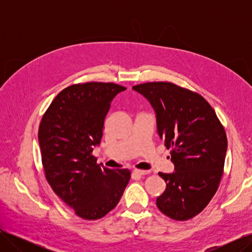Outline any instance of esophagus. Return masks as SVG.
<instances>
[{
  "label": "esophagus",
  "instance_id": "1",
  "mask_svg": "<svg viewBox=\"0 0 252 252\" xmlns=\"http://www.w3.org/2000/svg\"><path fill=\"white\" fill-rule=\"evenodd\" d=\"M148 172L149 171H147V170H140V169H134L133 170V174H135V175H145V174H148Z\"/></svg>",
  "mask_w": 252,
  "mask_h": 252
}]
</instances>
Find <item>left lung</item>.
<instances>
[{
	"instance_id": "1",
	"label": "left lung",
	"mask_w": 252,
	"mask_h": 252,
	"mask_svg": "<svg viewBox=\"0 0 252 252\" xmlns=\"http://www.w3.org/2000/svg\"><path fill=\"white\" fill-rule=\"evenodd\" d=\"M133 90L157 113L159 139L171 149L174 172L158 175L166 182L157 199L162 213L175 220L192 219L208 205L223 177L227 136L216 111L194 91L170 82H148Z\"/></svg>"
}]
</instances>
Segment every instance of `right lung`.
Here are the masks:
<instances>
[{"mask_svg":"<svg viewBox=\"0 0 252 252\" xmlns=\"http://www.w3.org/2000/svg\"><path fill=\"white\" fill-rule=\"evenodd\" d=\"M125 89L114 83L73 84L55 97L41 120L37 135L45 177L84 220L107 215L130 180L128 169L105 168L93 156L113 97Z\"/></svg>","mask_w":252,"mask_h":252,"instance_id":"obj_1","label":"right lung"}]
</instances>
